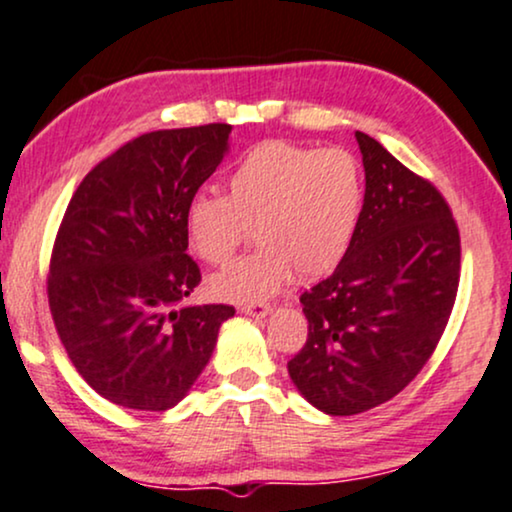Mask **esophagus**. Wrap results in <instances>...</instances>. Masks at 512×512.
Returning <instances> with one entry per match:
<instances>
[{"instance_id": "34e87169", "label": "esophagus", "mask_w": 512, "mask_h": 512, "mask_svg": "<svg viewBox=\"0 0 512 512\" xmlns=\"http://www.w3.org/2000/svg\"><path fill=\"white\" fill-rule=\"evenodd\" d=\"M239 311L244 315H256V318H263V315L270 313V304L266 301H246V304H239Z\"/></svg>"}]
</instances>
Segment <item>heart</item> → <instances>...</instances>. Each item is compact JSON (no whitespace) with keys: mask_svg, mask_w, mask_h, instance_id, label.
Returning a JSON list of instances; mask_svg holds the SVG:
<instances>
[{"mask_svg":"<svg viewBox=\"0 0 512 512\" xmlns=\"http://www.w3.org/2000/svg\"><path fill=\"white\" fill-rule=\"evenodd\" d=\"M363 187V166L349 149L261 142L230 170L225 197L189 201L187 244L208 266H225L251 225L261 244L213 277L211 292L237 301L268 296L294 273L315 280L339 266L361 220Z\"/></svg>","mask_w":512,"mask_h":512,"instance_id":"1","label":"heart"}]
</instances>
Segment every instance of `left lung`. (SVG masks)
I'll list each match as a JSON object with an SVG mask.
<instances>
[{"label":"left lung","instance_id":"1","mask_svg":"<svg viewBox=\"0 0 512 512\" xmlns=\"http://www.w3.org/2000/svg\"><path fill=\"white\" fill-rule=\"evenodd\" d=\"M365 199L337 270L301 294L308 337L287 363L296 389L327 415L394 399L425 368L449 325L460 232L449 201L356 132Z\"/></svg>","mask_w":512,"mask_h":512}]
</instances>
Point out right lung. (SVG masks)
Masks as SVG:
<instances>
[{"mask_svg":"<svg viewBox=\"0 0 512 512\" xmlns=\"http://www.w3.org/2000/svg\"><path fill=\"white\" fill-rule=\"evenodd\" d=\"M230 130L144 132L97 163L63 213L47 275L56 334L82 380L123 408H173L235 315L182 304L201 282L185 254V208L223 161Z\"/></svg>","mask_w":512,"mask_h":512,"instance_id":"obj_1","label":"right lung"}]
</instances>
